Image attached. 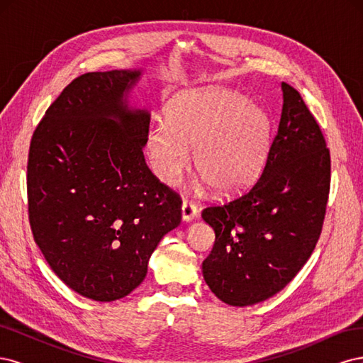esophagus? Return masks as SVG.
Masks as SVG:
<instances>
[{"label":"esophagus","instance_id":"1","mask_svg":"<svg viewBox=\"0 0 363 363\" xmlns=\"http://www.w3.org/2000/svg\"><path fill=\"white\" fill-rule=\"evenodd\" d=\"M195 216H196V207L189 201H183V204H182V219H183V221L191 223V221H194Z\"/></svg>","mask_w":363,"mask_h":363}]
</instances>
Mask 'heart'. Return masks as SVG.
<instances>
[{
  "instance_id": "obj_1",
  "label": "heart",
  "mask_w": 363,
  "mask_h": 363,
  "mask_svg": "<svg viewBox=\"0 0 363 363\" xmlns=\"http://www.w3.org/2000/svg\"><path fill=\"white\" fill-rule=\"evenodd\" d=\"M271 145L268 115L244 95L206 87L175 95L147 135L150 169L174 188L191 167L201 174L196 189L211 184L221 196L247 189L265 164Z\"/></svg>"
}]
</instances>
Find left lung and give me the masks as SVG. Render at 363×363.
<instances>
[{"instance_id": "8db88e82", "label": "left lung", "mask_w": 363, "mask_h": 363, "mask_svg": "<svg viewBox=\"0 0 363 363\" xmlns=\"http://www.w3.org/2000/svg\"><path fill=\"white\" fill-rule=\"evenodd\" d=\"M283 104L265 168L250 192L201 218L215 232L203 277L219 300L252 306L296 276L321 235L330 152L298 91L281 83Z\"/></svg>"}]
</instances>
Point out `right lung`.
<instances>
[{
	"mask_svg": "<svg viewBox=\"0 0 363 363\" xmlns=\"http://www.w3.org/2000/svg\"><path fill=\"white\" fill-rule=\"evenodd\" d=\"M144 69L87 72L65 87L31 138L27 191L35 242L68 288L95 301L144 281L182 201L148 169L151 113L130 103Z\"/></svg>",
	"mask_w": 363,
	"mask_h": 363,
	"instance_id": "obj_1",
	"label": "right lung"
}]
</instances>
